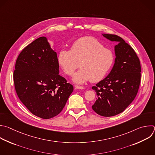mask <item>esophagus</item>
Listing matches in <instances>:
<instances>
[{
  "instance_id": "1",
  "label": "esophagus",
  "mask_w": 155,
  "mask_h": 155,
  "mask_svg": "<svg viewBox=\"0 0 155 155\" xmlns=\"http://www.w3.org/2000/svg\"><path fill=\"white\" fill-rule=\"evenodd\" d=\"M75 89H84V87L76 85V86H75Z\"/></svg>"
}]
</instances>
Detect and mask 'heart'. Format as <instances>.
I'll return each instance as SVG.
<instances>
[{
    "mask_svg": "<svg viewBox=\"0 0 155 155\" xmlns=\"http://www.w3.org/2000/svg\"><path fill=\"white\" fill-rule=\"evenodd\" d=\"M58 61L64 73L74 75L73 81L82 84L89 80L97 82L104 78L112 67L114 55L111 50L92 36L81 38L72 45L71 50L60 51Z\"/></svg>",
    "mask_w": 155,
    "mask_h": 155,
    "instance_id": "obj_1",
    "label": "heart"
}]
</instances>
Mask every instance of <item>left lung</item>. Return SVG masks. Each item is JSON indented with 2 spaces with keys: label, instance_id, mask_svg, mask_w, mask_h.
I'll list each match as a JSON object with an SVG mask.
<instances>
[{
  "label": "left lung",
  "instance_id": "obj_1",
  "mask_svg": "<svg viewBox=\"0 0 155 155\" xmlns=\"http://www.w3.org/2000/svg\"><path fill=\"white\" fill-rule=\"evenodd\" d=\"M103 36L119 44L115 46L116 58L111 71L92 87L97 96L92 108L101 116L111 117L123 112L136 97L140 83L141 66L134 49L121 37L111 34Z\"/></svg>",
  "mask_w": 155,
  "mask_h": 155
}]
</instances>
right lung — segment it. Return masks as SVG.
I'll return each instance as SVG.
<instances>
[{"instance_id": "obj_1", "label": "right lung", "mask_w": 155, "mask_h": 155, "mask_svg": "<svg viewBox=\"0 0 155 155\" xmlns=\"http://www.w3.org/2000/svg\"><path fill=\"white\" fill-rule=\"evenodd\" d=\"M17 95L26 108L42 119L61 113L74 87L59 75L55 51L47 38H38L19 55L13 73Z\"/></svg>"}]
</instances>
